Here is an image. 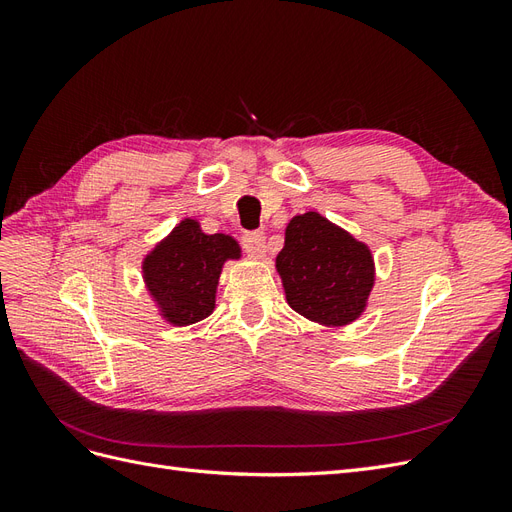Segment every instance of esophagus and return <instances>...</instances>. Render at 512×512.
I'll use <instances>...</instances> for the list:
<instances>
[{
    "label": "esophagus",
    "instance_id": "1",
    "mask_svg": "<svg viewBox=\"0 0 512 512\" xmlns=\"http://www.w3.org/2000/svg\"><path fill=\"white\" fill-rule=\"evenodd\" d=\"M241 243H243V250L250 254V256L262 258V256H265V252H267L265 235H262V232H245Z\"/></svg>",
    "mask_w": 512,
    "mask_h": 512
}]
</instances>
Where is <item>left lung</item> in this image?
<instances>
[{"mask_svg":"<svg viewBox=\"0 0 512 512\" xmlns=\"http://www.w3.org/2000/svg\"><path fill=\"white\" fill-rule=\"evenodd\" d=\"M275 267L294 312L329 327L359 318L374 286L371 252L314 211L290 220Z\"/></svg>","mask_w":512,"mask_h":512,"instance_id":"obj_1","label":"left lung"}]
</instances>
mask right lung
I'll list each match as a JSON object with an SVG mask.
<instances>
[{
  "mask_svg": "<svg viewBox=\"0 0 512 512\" xmlns=\"http://www.w3.org/2000/svg\"><path fill=\"white\" fill-rule=\"evenodd\" d=\"M239 252L232 237L205 235L198 222L183 220L143 262L147 288L164 318L177 327L205 320L215 307L222 265Z\"/></svg>",
  "mask_w": 512,
  "mask_h": 512,
  "instance_id": "right-lung-1",
  "label": "right lung"
}]
</instances>
